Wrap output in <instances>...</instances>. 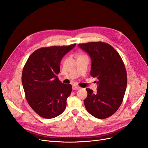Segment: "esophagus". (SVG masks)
Returning <instances> with one entry per match:
<instances>
[{"label": "esophagus", "instance_id": "esophagus-1", "mask_svg": "<svg viewBox=\"0 0 148 148\" xmlns=\"http://www.w3.org/2000/svg\"><path fill=\"white\" fill-rule=\"evenodd\" d=\"M80 88H81V87H79V86H78V85H77V84H73V89H74V90H78V89H79Z\"/></svg>", "mask_w": 148, "mask_h": 148}]
</instances>
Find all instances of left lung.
<instances>
[{
    "label": "left lung",
    "instance_id": "1",
    "mask_svg": "<svg viewBox=\"0 0 148 148\" xmlns=\"http://www.w3.org/2000/svg\"><path fill=\"white\" fill-rule=\"evenodd\" d=\"M92 60L91 75L97 78L96 93L86 88L85 107L94 117L104 119L116 112L122 104L127 84V71L119 53L104 42L79 44Z\"/></svg>",
    "mask_w": 148,
    "mask_h": 148
}]
</instances>
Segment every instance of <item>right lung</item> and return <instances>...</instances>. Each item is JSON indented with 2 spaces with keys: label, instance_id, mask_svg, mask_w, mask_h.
<instances>
[{
  "label": "right lung",
  "instance_id": "right-lung-1",
  "mask_svg": "<svg viewBox=\"0 0 148 148\" xmlns=\"http://www.w3.org/2000/svg\"><path fill=\"white\" fill-rule=\"evenodd\" d=\"M76 46L42 47L33 52L26 61L21 82L26 101L36 113L52 119L65 110L72 86L62 83L57 75L63 57Z\"/></svg>",
  "mask_w": 148,
  "mask_h": 148
}]
</instances>
